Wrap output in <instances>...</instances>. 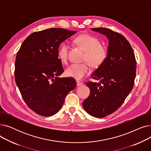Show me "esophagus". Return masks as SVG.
Here are the masks:
<instances>
[{
	"instance_id": "esophagus-1",
	"label": "esophagus",
	"mask_w": 151,
	"mask_h": 151,
	"mask_svg": "<svg viewBox=\"0 0 151 151\" xmlns=\"http://www.w3.org/2000/svg\"><path fill=\"white\" fill-rule=\"evenodd\" d=\"M76 84H77V86H80L83 85V83H82L81 82H80V81H76Z\"/></svg>"
}]
</instances>
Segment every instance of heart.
<instances>
[{"label":"heart","mask_w":151,"mask_h":151,"mask_svg":"<svg viewBox=\"0 0 151 151\" xmlns=\"http://www.w3.org/2000/svg\"><path fill=\"white\" fill-rule=\"evenodd\" d=\"M75 42L85 51L84 60L89 61L93 66H99L103 63L108 54L106 47L101 45L99 40L89 34H82L75 39ZM69 46L63 43L60 45L58 50V56L62 62L65 63L68 60ZM88 62L81 63H72L65 70L67 76L76 80H81L91 71V65Z\"/></svg>","instance_id":"heart-1"}]
</instances>
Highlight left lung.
<instances>
[{"label":"left lung","instance_id":"left-lung-1","mask_svg":"<svg viewBox=\"0 0 151 151\" xmlns=\"http://www.w3.org/2000/svg\"><path fill=\"white\" fill-rule=\"evenodd\" d=\"M91 30L106 37L108 54L91 75L100 82L86 83L91 92L83 106L91 116L102 118L119 108L132 90L136 76V60L130 44L123 35L104 27Z\"/></svg>","mask_w":151,"mask_h":151}]
</instances>
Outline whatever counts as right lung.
Wrapping results in <instances>:
<instances>
[{
  "label": "right lung",
  "instance_id": "right-lung-1",
  "mask_svg": "<svg viewBox=\"0 0 151 151\" xmlns=\"http://www.w3.org/2000/svg\"><path fill=\"white\" fill-rule=\"evenodd\" d=\"M76 32L61 28L36 32L25 40L15 61V81L26 105L37 114L51 116L61 109L67 94L75 88L58 58L60 43Z\"/></svg>",
  "mask_w": 151,
  "mask_h": 151
}]
</instances>
